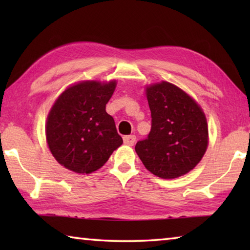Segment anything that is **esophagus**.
<instances>
[{"label": "esophagus", "mask_w": 250, "mask_h": 250, "mask_svg": "<svg viewBox=\"0 0 250 250\" xmlns=\"http://www.w3.org/2000/svg\"><path fill=\"white\" fill-rule=\"evenodd\" d=\"M124 142L126 146H133L135 142V135H125L124 137Z\"/></svg>", "instance_id": "esophagus-1"}]
</instances>
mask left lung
Segmentation results:
<instances>
[{
	"instance_id": "obj_1",
	"label": "left lung",
	"mask_w": 250,
	"mask_h": 250,
	"mask_svg": "<svg viewBox=\"0 0 250 250\" xmlns=\"http://www.w3.org/2000/svg\"><path fill=\"white\" fill-rule=\"evenodd\" d=\"M151 131L135 152L146 170L175 179L196 167L207 147V122L195 101L179 87L162 82L146 88Z\"/></svg>"
}]
</instances>
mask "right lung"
<instances>
[{"label": "right lung", "instance_id": "obj_1", "mask_svg": "<svg viewBox=\"0 0 250 250\" xmlns=\"http://www.w3.org/2000/svg\"><path fill=\"white\" fill-rule=\"evenodd\" d=\"M116 82H83L69 87L54 104L46 139L54 158L66 168L88 174L98 170L122 145L105 104Z\"/></svg>", "mask_w": 250, "mask_h": 250}]
</instances>
